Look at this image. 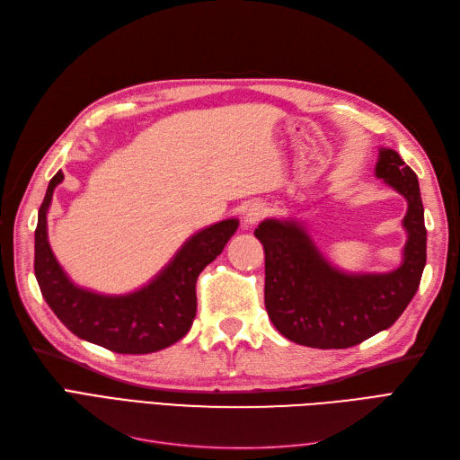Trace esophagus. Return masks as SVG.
<instances>
[{
	"label": "esophagus",
	"mask_w": 460,
	"mask_h": 460,
	"mask_svg": "<svg viewBox=\"0 0 460 460\" xmlns=\"http://www.w3.org/2000/svg\"><path fill=\"white\" fill-rule=\"evenodd\" d=\"M267 215V207H264L261 201H252L245 207V213H243V225L245 226H253L261 218H264Z\"/></svg>",
	"instance_id": "esophagus-1"
}]
</instances>
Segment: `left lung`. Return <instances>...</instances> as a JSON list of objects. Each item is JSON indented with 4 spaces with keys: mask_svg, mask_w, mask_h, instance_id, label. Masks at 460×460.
Masks as SVG:
<instances>
[{
    "mask_svg": "<svg viewBox=\"0 0 460 460\" xmlns=\"http://www.w3.org/2000/svg\"><path fill=\"white\" fill-rule=\"evenodd\" d=\"M376 176L409 203L402 218L409 240L402 264L385 274H345L318 252L294 220H262L255 235L264 247V307L289 341L316 349L363 343L407 309L426 264V226L419 178L394 149H380Z\"/></svg>",
    "mask_w": 460,
    "mask_h": 460,
    "instance_id": "obj_1",
    "label": "left lung"
}]
</instances>
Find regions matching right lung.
<instances>
[{
    "label": "right lung",
    "mask_w": 460,
    "mask_h": 460,
    "mask_svg": "<svg viewBox=\"0 0 460 460\" xmlns=\"http://www.w3.org/2000/svg\"><path fill=\"white\" fill-rule=\"evenodd\" d=\"M63 178L59 171L49 180L34 234V274L51 311L80 340L115 353L144 355L182 340L198 311V276L222 253L240 222L228 218L191 235L169 267L134 294H92L68 280L48 242V208Z\"/></svg>",
    "instance_id": "1"
}]
</instances>
